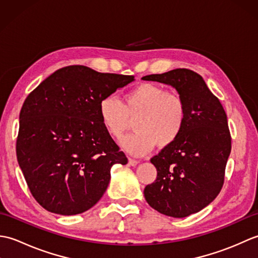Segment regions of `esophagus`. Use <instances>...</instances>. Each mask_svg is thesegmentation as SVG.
Segmentation results:
<instances>
[{
    "mask_svg": "<svg viewBox=\"0 0 258 258\" xmlns=\"http://www.w3.org/2000/svg\"><path fill=\"white\" fill-rule=\"evenodd\" d=\"M140 162L138 161V160H134V158H128V164L131 166H135V165H138Z\"/></svg>",
    "mask_w": 258,
    "mask_h": 258,
    "instance_id": "34e87169",
    "label": "esophagus"
}]
</instances>
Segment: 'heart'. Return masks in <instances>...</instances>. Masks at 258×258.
Returning a JSON list of instances; mask_svg holds the SVG:
<instances>
[{
  "label": "heart",
  "instance_id": "heart-1",
  "mask_svg": "<svg viewBox=\"0 0 258 258\" xmlns=\"http://www.w3.org/2000/svg\"><path fill=\"white\" fill-rule=\"evenodd\" d=\"M98 116L106 132L119 139L134 120L135 132L120 140L124 150L145 155L156 144L168 147L182 134L187 117L186 104L178 93L168 92L154 83L140 84L126 93L124 103L116 96H104L98 104Z\"/></svg>",
  "mask_w": 258,
  "mask_h": 258
}]
</instances>
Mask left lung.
Segmentation results:
<instances>
[{"label":"left lung","instance_id":"left-lung-1","mask_svg":"<svg viewBox=\"0 0 258 258\" xmlns=\"http://www.w3.org/2000/svg\"><path fill=\"white\" fill-rule=\"evenodd\" d=\"M142 80L173 86L186 104L183 132L174 144L151 158L157 177L144 188L145 200L154 210L186 217L211 204L223 187L232 149L226 113L194 71L176 69Z\"/></svg>","mask_w":258,"mask_h":258}]
</instances>
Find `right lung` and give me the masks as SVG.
<instances>
[{"mask_svg": "<svg viewBox=\"0 0 258 258\" xmlns=\"http://www.w3.org/2000/svg\"><path fill=\"white\" fill-rule=\"evenodd\" d=\"M134 81L83 65L55 71L20 113L16 156L33 197L46 211L76 215L101 200L125 154L103 127L98 104Z\"/></svg>", "mask_w": 258, "mask_h": 258, "instance_id": "right-lung-1", "label": "right lung"}]
</instances>
